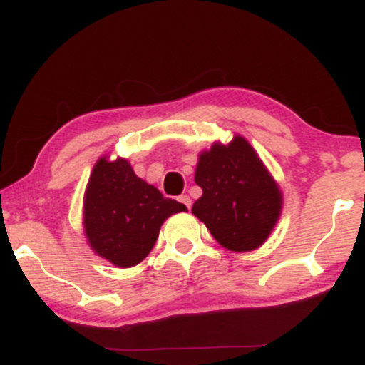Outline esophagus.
I'll return each mask as SVG.
<instances>
[{"label": "esophagus", "mask_w": 365, "mask_h": 365, "mask_svg": "<svg viewBox=\"0 0 365 365\" xmlns=\"http://www.w3.org/2000/svg\"><path fill=\"white\" fill-rule=\"evenodd\" d=\"M178 200H180V202H182L183 206H185L187 209L192 207V200H190V197H188L187 194H185V195H180Z\"/></svg>", "instance_id": "obj_1"}]
</instances>
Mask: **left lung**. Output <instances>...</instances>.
<instances>
[{"label": "left lung", "instance_id": "1", "mask_svg": "<svg viewBox=\"0 0 365 365\" xmlns=\"http://www.w3.org/2000/svg\"><path fill=\"white\" fill-rule=\"evenodd\" d=\"M195 183L202 195L192 212L217 244L249 252L266 242L282 212V192L244 137L200 153Z\"/></svg>", "mask_w": 365, "mask_h": 365}]
</instances>
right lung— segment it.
I'll list each match as a JSON object with an SVG mask.
<instances>
[{"mask_svg":"<svg viewBox=\"0 0 365 365\" xmlns=\"http://www.w3.org/2000/svg\"><path fill=\"white\" fill-rule=\"evenodd\" d=\"M185 209L137 177L127 159L104 156L94 165L83 195V232L96 254L132 267L153 250L166 217Z\"/></svg>","mask_w":365,"mask_h":365,"instance_id":"add662e5","label":"right lung"}]
</instances>
